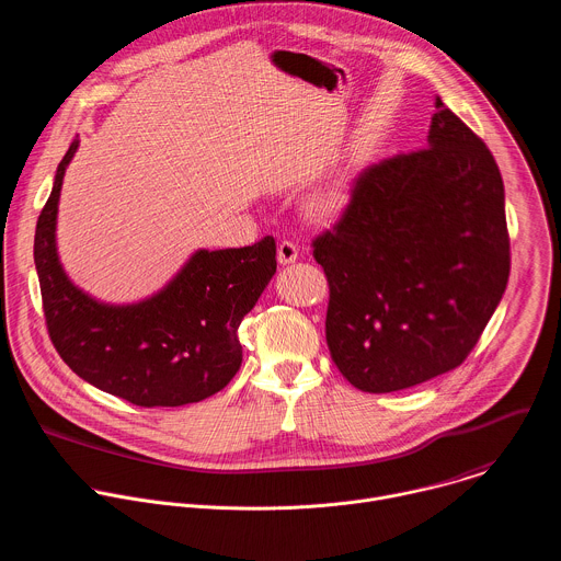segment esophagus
<instances>
[{"mask_svg":"<svg viewBox=\"0 0 561 561\" xmlns=\"http://www.w3.org/2000/svg\"><path fill=\"white\" fill-rule=\"evenodd\" d=\"M297 257H299V249H297L295 242L282 240L277 244V260H279V264H293Z\"/></svg>","mask_w":561,"mask_h":561,"instance_id":"obj_1","label":"esophagus"}]
</instances>
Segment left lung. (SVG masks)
<instances>
[{
  "label": "left lung",
  "instance_id": "left-lung-1",
  "mask_svg": "<svg viewBox=\"0 0 561 561\" xmlns=\"http://www.w3.org/2000/svg\"><path fill=\"white\" fill-rule=\"evenodd\" d=\"M430 145L369 164L312 240L328 277L325 341L341 375L386 394L458 367L511 271L493 153L436 96Z\"/></svg>",
  "mask_w": 561,
  "mask_h": 561
}]
</instances>
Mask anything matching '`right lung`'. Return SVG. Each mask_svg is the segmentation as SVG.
I'll return each instance as SVG.
<instances>
[{"label": "right lung", "instance_id": "1", "mask_svg": "<svg viewBox=\"0 0 561 561\" xmlns=\"http://www.w3.org/2000/svg\"><path fill=\"white\" fill-rule=\"evenodd\" d=\"M35 231L46 328L68 367L94 388L138 408H180L225 390L242 365L238 328L277 268L273 236L253 247L198 251L147 301L105 306L66 277L55 247L57 205L68 162Z\"/></svg>", "mask_w": 561, "mask_h": 561}]
</instances>
